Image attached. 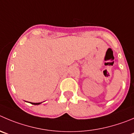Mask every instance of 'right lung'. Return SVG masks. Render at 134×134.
I'll list each match as a JSON object with an SVG mask.
<instances>
[{
	"mask_svg": "<svg viewBox=\"0 0 134 134\" xmlns=\"http://www.w3.org/2000/svg\"><path fill=\"white\" fill-rule=\"evenodd\" d=\"M31 103V104H35V105H37V104H41V103Z\"/></svg>",
	"mask_w": 134,
	"mask_h": 134,
	"instance_id": "add662e5",
	"label": "right lung"
}]
</instances>
